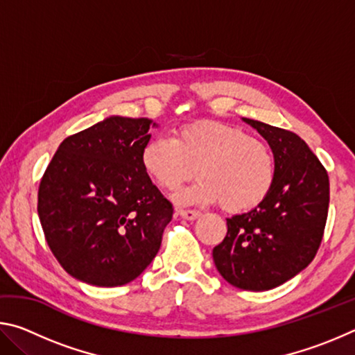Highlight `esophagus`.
I'll return each instance as SVG.
<instances>
[{
    "label": "esophagus",
    "mask_w": 355,
    "mask_h": 355,
    "mask_svg": "<svg viewBox=\"0 0 355 355\" xmlns=\"http://www.w3.org/2000/svg\"><path fill=\"white\" fill-rule=\"evenodd\" d=\"M177 213L182 216V218L188 219V220H194L197 218H200V214H202L199 209H184V208H178Z\"/></svg>",
    "instance_id": "34e87169"
}]
</instances>
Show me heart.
<instances>
[{
    "label": "heart",
    "mask_w": 355,
    "mask_h": 355,
    "mask_svg": "<svg viewBox=\"0 0 355 355\" xmlns=\"http://www.w3.org/2000/svg\"><path fill=\"white\" fill-rule=\"evenodd\" d=\"M141 164L166 191H177L197 169L199 182L177 199L220 202L230 213L249 211L266 200L277 173L274 152L266 141L218 120L186 123L172 139H150L142 147Z\"/></svg>",
    "instance_id": "b5f03b06"
}]
</instances>
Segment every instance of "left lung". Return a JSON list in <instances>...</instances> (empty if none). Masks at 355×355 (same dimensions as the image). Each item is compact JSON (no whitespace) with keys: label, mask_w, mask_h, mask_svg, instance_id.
<instances>
[{"label":"left lung","mask_w":355,"mask_h":355,"mask_svg":"<svg viewBox=\"0 0 355 355\" xmlns=\"http://www.w3.org/2000/svg\"><path fill=\"white\" fill-rule=\"evenodd\" d=\"M271 146L275 183L249 213L227 219L224 241L213 249L228 284L266 291L307 268L320 249L329 211V175L304 139L290 130L245 119Z\"/></svg>","instance_id":"8db88e82"}]
</instances>
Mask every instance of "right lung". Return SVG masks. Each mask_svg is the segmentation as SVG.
<instances>
[{"label":"right lung","mask_w":355,"mask_h":355,"mask_svg":"<svg viewBox=\"0 0 355 355\" xmlns=\"http://www.w3.org/2000/svg\"><path fill=\"white\" fill-rule=\"evenodd\" d=\"M150 123L110 117L65 137L40 180L37 213L48 248L89 285L135 280L172 219V203L141 164Z\"/></svg>","instance_id":"right-lung-1"}]
</instances>
